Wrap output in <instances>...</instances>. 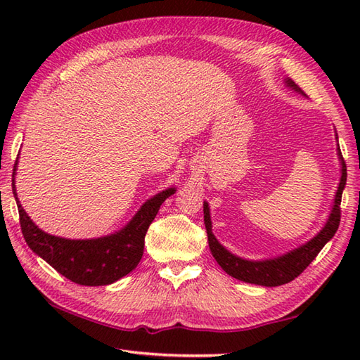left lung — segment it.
Returning a JSON list of instances; mask_svg holds the SVG:
<instances>
[{
    "instance_id": "1",
    "label": "left lung",
    "mask_w": 360,
    "mask_h": 360,
    "mask_svg": "<svg viewBox=\"0 0 360 360\" xmlns=\"http://www.w3.org/2000/svg\"><path fill=\"white\" fill-rule=\"evenodd\" d=\"M285 83L289 88L297 91L298 94L304 96L302 88L295 85V82L286 79ZM339 156L342 160V176H340L338 192H335L333 210L330 213V218H328L325 227L307 244H303V246H300L298 249L290 250L288 254L274 259H264V262H249V259H243L240 257L231 254L226 248L221 246L218 240L215 238V235L212 233L209 204L204 202V224H205V231H207L209 248L212 250V255L215 257V259L218 262V264L223 267L229 275H232L233 278L246 281V283H254V285H262V286H280L297 278L298 275H300L311 264L312 259L319 255V252L323 249L325 244L333 238L334 233L338 232L339 229L342 192L347 184V165L343 162L340 148H339Z\"/></svg>"
}]
</instances>
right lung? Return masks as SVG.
I'll return each mask as SVG.
<instances>
[{
    "label": "right lung",
    "instance_id": "obj_1",
    "mask_svg": "<svg viewBox=\"0 0 360 360\" xmlns=\"http://www.w3.org/2000/svg\"><path fill=\"white\" fill-rule=\"evenodd\" d=\"M15 170L17 162L13 165L12 190L18 205L21 232L27 246L63 277L83 286L111 285L139 264L145 233L160 205L176 192L172 187L153 196L120 232L94 240H68L43 232L22 210L15 190Z\"/></svg>",
    "mask_w": 360,
    "mask_h": 360
}]
</instances>
